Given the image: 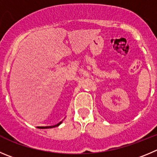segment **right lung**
I'll list each match as a JSON object with an SVG mask.
<instances>
[{
	"mask_svg": "<svg viewBox=\"0 0 157 157\" xmlns=\"http://www.w3.org/2000/svg\"><path fill=\"white\" fill-rule=\"evenodd\" d=\"M61 123H62V121H60V122H59L58 124H56V125H52V126H44V127H41V128H53V127H57V126H59V125H60Z\"/></svg>",
	"mask_w": 157,
	"mask_h": 157,
	"instance_id": "obj_1",
	"label": "right lung"
}]
</instances>
